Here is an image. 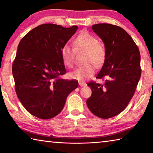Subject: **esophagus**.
Masks as SVG:
<instances>
[{"label":"esophagus","mask_w":153,"mask_h":153,"mask_svg":"<svg viewBox=\"0 0 153 153\" xmlns=\"http://www.w3.org/2000/svg\"><path fill=\"white\" fill-rule=\"evenodd\" d=\"M79 85L80 86H86V82H79Z\"/></svg>","instance_id":"34e87169"}]
</instances>
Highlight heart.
Returning <instances> with one entry per match:
<instances>
[{"instance_id": "heart-1", "label": "heart", "mask_w": 153, "mask_h": 153, "mask_svg": "<svg viewBox=\"0 0 153 153\" xmlns=\"http://www.w3.org/2000/svg\"><path fill=\"white\" fill-rule=\"evenodd\" d=\"M74 43L75 48L68 44L62 47L61 51L62 60L66 66L72 68L75 63L76 51H86L87 53L84 58V63L86 64L79 66L70 74L71 78L83 81L95 74L94 65L96 67H100L104 62L106 54V49L103 45L98 42L95 36L86 31L78 34L75 38Z\"/></svg>"}]
</instances>
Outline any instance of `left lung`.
Listing matches in <instances>:
<instances>
[{"instance_id": "left-lung-1", "label": "left lung", "mask_w": 153, "mask_h": 153, "mask_svg": "<svg viewBox=\"0 0 153 153\" xmlns=\"http://www.w3.org/2000/svg\"><path fill=\"white\" fill-rule=\"evenodd\" d=\"M92 29L103 41L106 52L96 78L106 79L104 84H87L92 95L86 105L95 115L108 119L122 112L135 93L142 73L140 53L131 36L120 27L102 23Z\"/></svg>"}]
</instances>
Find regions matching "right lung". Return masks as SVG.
I'll use <instances>...</instances> for the list:
<instances>
[{
    "instance_id": "obj_1",
    "label": "right lung",
    "mask_w": 153,
    "mask_h": 153,
    "mask_svg": "<svg viewBox=\"0 0 153 153\" xmlns=\"http://www.w3.org/2000/svg\"><path fill=\"white\" fill-rule=\"evenodd\" d=\"M77 28L43 24L27 33L18 45L12 65L16 92L26 110L40 119L58 115L78 86L77 80L60 77L67 72L61 51Z\"/></svg>"
}]
</instances>
